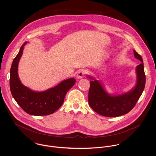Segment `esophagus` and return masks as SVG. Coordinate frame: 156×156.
<instances>
[{"instance_id": "obj_1", "label": "esophagus", "mask_w": 156, "mask_h": 156, "mask_svg": "<svg viewBox=\"0 0 156 156\" xmlns=\"http://www.w3.org/2000/svg\"><path fill=\"white\" fill-rule=\"evenodd\" d=\"M84 75H85V72H84V71L80 70V71H79L77 73V77L78 79H82V78L84 76Z\"/></svg>"}]
</instances>
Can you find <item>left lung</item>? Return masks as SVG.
<instances>
[{
  "label": "left lung",
  "mask_w": 156,
  "mask_h": 156,
  "mask_svg": "<svg viewBox=\"0 0 156 156\" xmlns=\"http://www.w3.org/2000/svg\"><path fill=\"white\" fill-rule=\"evenodd\" d=\"M133 53L134 57L142 63L136 67V85L130 92L118 95H110L98 80L88 76L91 79L88 103L90 108L97 113L107 117H116L129 113L135 106L144 91L146 78L142 58L135 50Z\"/></svg>",
  "instance_id": "left-lung-1"
}]
</instances>
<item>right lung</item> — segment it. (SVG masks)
I'll list each match as a JSON object with an SVG mask.
<instances>
[{
  "instance_id": "1",
  "label": "right lung",
  "mask_w": 156,
  "mask_h": 156,
  "mask_svg": "<svg viewBox=\"0 0 156 156\" xmlns=\"http://www.w3.org/2000/svg\"><path fill=\"white\" fill-rule=\"evenodd\" d=\"M26 43L22 45L11 65L9 79L11 94L23 110L29 115L43 116L53 113L63 104L68 90L73 87L76 79H68L54 88L43 92H35L24 87L19 78L18 64Z\"/></svg>"
}]
</instances>
